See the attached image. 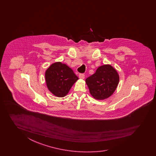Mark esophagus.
<instances>
[{
    "mask_svg": "<svg viewBox=\"0 0 156 156\" xmlns=\"http://www.w3.org/2000/svg\"><path fill=\"white\" fill-rule=\"evenodd\" d=\"M79 77L80 79H84L85 78V75L83 73H80L79 75Z\"/></svg>",
    "mask_w": 156,
    "mask_h": 156,
    "instance_id": "34e87169",
    "label": "esophagus"
}]
</instances>
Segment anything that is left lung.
<instances>
[{
    "instance_id": "left-lung-1",
    "label": "left lung",
    "mask_w": 156,
    "mask_h": 156,
    "mask_svg": "<svg viewBox=\"0 0 156 156\" xmlns=\"http://www.w3.org/2000/svg\"><path fill=\"white\" fill-rule=\"evenodd\" d=\"M86 83L91 95L97 100L108 98L116 90L119 81V74L110 65L99 67L95 73L87 77Z\"/></svg>"
}]
</instances>
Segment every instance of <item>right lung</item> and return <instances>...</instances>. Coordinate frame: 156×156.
Listing matches in <instances>:
<instances>
[{
	"instance_id": "obj_1",
	"label": "right lung",
	"mask_w": 156,
	"mask_h": 156,
	"mask_svg": "<svg viewBox=\"0 0 156 156\" xmlns=\"http://www.w3.org/2000/svg\"><path fill=\"white\" fill-rule=\"evenodd\" d=\"M45 79L48 89L57 97L66 96L79 79L73 70L61 62L52 64L47 69Z\"/></svg>"
}]
</instances>
